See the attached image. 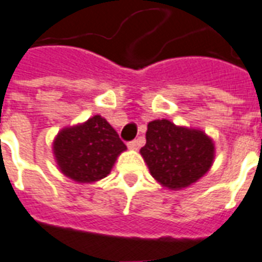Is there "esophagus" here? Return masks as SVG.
<instances>
[{"label": "esophagus", "mask_w": 262, "mask_h": 262, "mask_svg": "<svg viewBox=\"0 0 262 262\" xmlns=\"http://www.w3.org/2000/svg\"><path fill=\"white\" fill-rule=\"evenodd\" d=\"M127 147H128L129 150H138V147H139V142L138 141L129 142V143L127 144Z\"/></svg>", "instance_id": "esophagus-1"}]
</instances>
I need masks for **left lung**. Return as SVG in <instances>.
I'll return each instance as SVG.
<instances>
[{
	"instance_id": "left-lung-1",
	"label": "left lung",
	"mask_w": 262,
	"mask_h": 262,
	"mask_svg": "<svg viewBox=\"0 0 262 262\" xmlns=\"http://www.w3.org/2000/svg\"><path fill=\"white\" fill-rule=\"evenodd\" d=\"M141 156L157 183L180 190L198 183L210 170L215 143L203 129L158 119L147 124Z\"/></svg>"
}]
</instances>
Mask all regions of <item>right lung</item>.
I'll list each match as a JSON object with an SVG mask.
<instances>
[{"instance_id": "1", "label": "right lung", "mask_w": 262, "mask_h": 262, "mask_svg": "<svg viewBox=\"0 0 262 262\" xmlns=\"http://www.w3.org/2000/svg\"><path fill=\"white\" fill-rule=\"evenodd\" d=\"M125 150L118 133L100 115L64 127L52 142V152L60 173L79 184L105 179Z\"/></svg>"}]
</instances>
